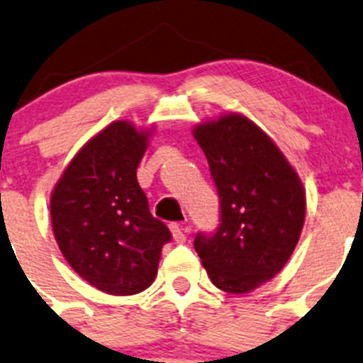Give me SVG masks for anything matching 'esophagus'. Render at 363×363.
I'll return each instance as SVG.
<instances>
[{"label": "esophagus", "mask_w": 363, "mask_h": 363, "mask_svg": "<svg viewBox=\"0 0 363 363\" xmlns=\"http://www.w3.org/2000/svg\"><path fill=\"white\" fill-rule=\"evenodd\" d=\"M170 230H172V235H174L175 242H184V240H186V228H184V226L179 225V223H172Z\"/></svg>", "instance_id": "34e87169"}]
</instances>
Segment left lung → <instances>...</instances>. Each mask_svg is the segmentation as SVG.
<instances>
[{
	"instance_id": "8db88e82",
	"label": "left lung",
	"mask_w": 363,
	"mask_h": 363,
	"mask_svg": "<svg viewBox=\"0 0 363 363\" xmlns=\"http://www.w3.org/2000/svg\"><path fill=\"white\" fill-rule=\"evenodd\" d=\"M195 138L219 196V225L195 250L219 290L246 294L290 259L306 218L302 182L277 145L246 117L200 124Z\"/></svg>"
}]
</instances>
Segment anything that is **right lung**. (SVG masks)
Wrapping results in <instances>:
<instances>
[{
	"label": "right lung",
	"mask_w": 363,
	"mask_h": 363,
	"mask_svg": "<svg viewBox=\"0 0 363 363\" xmlns=\"http://www.w3.org/2000/svg\"><path fill=\"white\" fill-rule=\"evenodd\" d=\"M145 149L147 135L116 121L80 149L50 199L61 252L105 294L133 295L151 286L161 250L172 240L138 186Z\"/></svg>",
	"instance_id": "obj_1"
}]
</instances>
